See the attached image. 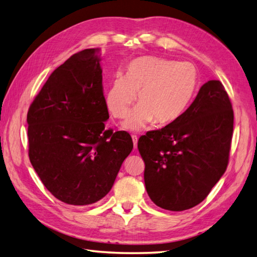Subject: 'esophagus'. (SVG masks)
<instances>
[{
    "label": "esophagus",
    "instance_id": "34e87169",
    "mask_svg": "<svg viewBox=\"0 0 257 257\" xmlns=\"http://www.w3.org/2000/svg\"><path fill=\"white\" fill-rule=\"evenodd\" d=\"M133 137V142H134V147H135V149L137 148V143H138V137L136 135H133L132 136Z\"/></svg>",
    "mask_w": 257,
    "mask_h": 257
}]
</instances>
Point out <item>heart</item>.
Segmentation results:
<instances>
[{
  "instance_id": "1",
  "label": "heart",
  "mask_w": 257,
  "mask_h": 257,
  "mask_svg": "<svg viewBox=\"0 0 257 257\" xmlns=\"http://www.w3.org/2000/svg\"><path fill=\"white\" fill-rule=\"evenodd\" d=\"M197 69L189 62L142 57L128 64L125 74L115 75L105 92V105L115 119L128 114L137 99L140 103L123 123L139 130L155 120L167 124L182 115L198 88Z\"/></svg>"
}]
</instances>
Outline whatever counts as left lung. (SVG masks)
Returning a JSON list of instances; mask_svg holds the SVG:
<instances>
[{"label":"left lung","mask_w":257,"mask_h":257,"mask_svg":"<svg viewBox=\"0 0 257 257\" xmlns=\"http://www.w3.org/2000/svg\"><path fill=\"white\" fill-rule=\"evenodd\" d=\"M234 125L232 103L224 85H202L189 108L166 127L138 140L150 199L182 212L202 203L227 168Z\"/></svg>","instance_id":"obj_1"}]
</instances>
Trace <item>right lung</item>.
<instances>
[{
  "instance_id": "obj_1",
  "label": "right lung",
  "mask_w": 257,
  "mask_h": 257,
  "mask_svg": "<svg viewBox=\"0 0 257 257\" xmlns=\"http://www.w3.org/2000/svg\"><path fill=\"white\" fill-rule=\"evenodd\" d=\"M99 49L71 55L50 75L28 111L29 157L61 202L84 206L107 195L134 148L109 119Z\"/></svg>"
}]
</instances>
